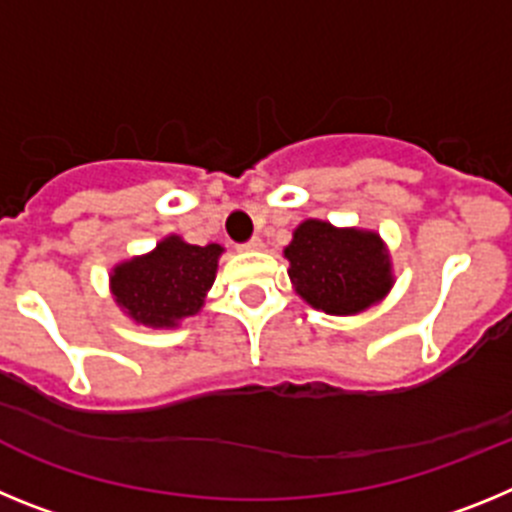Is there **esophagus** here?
Returning a JSON list of instances; mask_svg holds the SVG:
<instances>
[{"instance_id":"1","label":"esophagus","mask_w":512,"mask_h":512,"mask_svg":"<svg viewBox=\"0 0 512 512\" xmlns=\"http://www.w3.org/2000/svg\"><path fill=\"white\" fill-rule=\"evenodd\" d=\"M243 248H246V251H261V248H264V241H261V235H253L251 241L243 243Z\"/></svg>"}]
</instances>
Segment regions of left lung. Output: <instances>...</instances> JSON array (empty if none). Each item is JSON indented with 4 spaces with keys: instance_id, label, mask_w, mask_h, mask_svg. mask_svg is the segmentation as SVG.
<instances>
[{
    "instance_id": "left-lung-1",
    "label": "left lung",
    "mask_w": 512,
    "mask_h": 512,
    "mask_svg": "<svg viewBox=\"0 0 512 512\" xmlns=\"http://www.w3.org/2000/svg\"><path fill=\"white\" fill-rule=\"evenodd\" d=\"M284 256L297 295L330 315L366 310L392 287L390 256L377 233L305 220Z\"/></svg>"
}]
</instances>
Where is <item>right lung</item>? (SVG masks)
I'll return each instance as SVG.
<instances>
[{"instance_id": "obj_1", "label": "right lung", "mask_w": 512, "mask_h": 512, "mask_svg": "<svg viewBox=\"0 0 512 512\" xmlns=\"http://www.w3.org/2000/svg\"><path fill=\"white\" fill-rule=\"evenodd\" d=\"M223 248L192 246L182 238H166L148 256L125 261L112 271V295L135 323L169 328L200 310L215 282L217 256Z\"/></svg>"}]
</instances>
